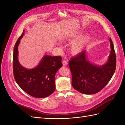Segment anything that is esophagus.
I'll return each instance as SVG.
<instances>
[{"label": "esophagus", "instance_id": "obj_1", "mask_svg": "<svg viewBox=\"0 0 125 125\" xmlns=\"http://www.w3.org/2000/svg\"><path fill=\"white\" fill-rule=\"evenodd\" d=\"M62 63L63 66H67L68 65V62L66 61H63Z\"/></svg>", "mask_w": 125, "mask_h": 125}]
</instances>
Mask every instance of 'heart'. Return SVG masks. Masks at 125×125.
Segmentation results:
<instances>
[{
	"label": "heart",
	"mask_w": 125,
	"mask_h": 125,
	"mask_svg": "<svg viewBox=\"0 0 125 125\" xmlns=\"http://www.w3.org/2000/svg\"><path fill=\"white\" fill-rule=\"evenodd\" d=\"M79 34H77L75 35H73L72 36H70L69 38L67 39V41H75L78 38ZM90 39L89 35H86V36L84 37V38H82L79 40H78L75 42H73L72 43L70 47V51L71 54L73 55H77L83 51L85 46L86 43L87 41L89 40Z\"/></svg>",
	"instance_id": "b5f03b06"
}]
</instances>
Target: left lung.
<instances>
[{
  "label": "left lung",
  "instance_id": "8db88e82",
  "mask_svg": "<svg viewBox=\"0 0 125 125\" xmlns=\"http://www.w3.org/2000/svg\"><path fill=\"white\" fill-rule=\"evenodd\" d=\"M111 52L105 64L97 65L90 62L86 50L72 57L69 66L72 75L71 84L77 91L92 94L99 92L111 80L116 68V56L112 40L110 39Z\"/></svg>",
  "mask_w": 125,
  "mask_h": 125
}]
</instances>
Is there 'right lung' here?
Wrapping results in <instances>:
<instances>
[{"label": "right lung", "mask_w": 125, "mask_h": 125, "mask_svg": "<svg viewBox=\"0 0 125 125\" xmlns=\"http://www.w3.org/2000/svg\"><path fill=\"white\" fill-rule=\"evenodd\" d=\"M18 39L13 51V74L14 79L21 88L30 95L35 98H45L55 90V76L62 67V57L44 55L39 64L33 69H26L19 62L18 46L24 34Z\"/></svg>", "instance_id": "right-lung-1"}]
</instances>
